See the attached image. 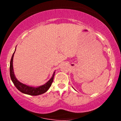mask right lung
Here are the masks:
<instances>
[{
  "label": "right lung",
  "mask_w": 121,
  "mask_h": 121,
  "mask_svg": "<svg viewBox=\"0 0 121 121\" xmlns=\"http://www.w3.org/2000/svg\"><path fill=\"white\" fill-rule=\"evenodd\" d=\"M15 52H13V55L12 56L11 59L10 61V66H9V72H10V77L11 78L12 82L13 83L14 85L16 86V88L21 91L23 93L28 94L30 95H38L40 94H43L45 93L49 89V88L51 87L52 85L53 81V77L55 76V72L53 74L52 78L48 81L46 84H45L43 85L40 86L39 87H32L30 86L26 85L23 84V83L19 82L16 79V77L15 76L14 72H13V57L14 55Z\"/></svg>",
  "instance_id": "1"
}]
</instances>
